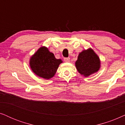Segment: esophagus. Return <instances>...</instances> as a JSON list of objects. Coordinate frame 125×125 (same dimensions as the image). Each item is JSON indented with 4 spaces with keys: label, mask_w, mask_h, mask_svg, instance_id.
Masks as SVG:
<instances>
[{
    "label": "esophagus",
    "mask_w": 125,
    "mask_h": 125,
    "mask_svg": "<svg viewBox=\"0 0 125 125\" xmlns=\"http://www.w3.org/2000/svg\"><path fill=\"white\" fill-rule=\"evenodd\" d=\"M64 60L65 62H69V61H70V58L69 57H65Z\"/></svg>",
    "instance_id": "obj_1"
}]
</instances>
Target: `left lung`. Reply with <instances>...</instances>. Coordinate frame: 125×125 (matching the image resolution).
<instances>
[{
  "instance_id": "8db88e82",
  "label": "left lung",
  "mask_w": 125,
  "mask_h": 125,
  "mask_svg": "<svg viewBox=\"0 0 125 125\" xmlns=\"http://www.w3.org/2000/svg\"><path fill=\"white\" fill-rule=\"evenodd\" d=\"M75 65L80 74L88 77L99 71L101 62L97 54L93 49L89 48L80 53Z\"/></svg>"
}]
</instances>
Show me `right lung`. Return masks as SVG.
I'll list each match as a JSON object with an SVG mask.
<instances>
[{
    "label": "right lung",
    "instance_id": "1",
    "mask_svg": "<svg viewBox=\"0 0 125 125\" xmlns=\"http://www.w3.org/2000/svg\"><path fill=\"white\" fill-rule=\"evenodd\" d=\"M61 59H56L53 53L45 47H40L31 57L30 67L37 76L48 80L54 76L62 63Z\"/></svg>",
    "mask_w": 125,
    "mask_h": 125
}]
</instances>
